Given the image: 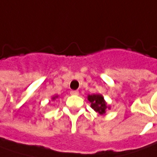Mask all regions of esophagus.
Wrapping results in <instances>:
<instances>
[{"mask_svg":"<svg viewBox=\"0 0 157 157\" xmlns=\"http://www.w3.org/2000/svg\"><path fill=\"white\" fill-rule=\"evenodd\" d=\"M71 95H78V91H71Z\"/></svg>","mask_w":157,"mask_h":157,"instance_id":"34e87169","label":"esophagus"}]
</instances>
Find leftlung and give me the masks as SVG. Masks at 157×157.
I'll list each match as a JSON object with an SVG mask.
<instances>
[{"instance_id":"obj_1","label":"left lung","mask_w":157,"mask_h":157,"mask_svg":"<svg viewBox=\"0 0 157 157\" xmlns=\"http://www.w3.org/2000/svg\"><path fill=\"white\" fill-rule=\"evenodd\" d=\"M88 100L91 102V106L94 110L101 114L105 113L106 109V103L104 100V98L100 94H93L88 96Z\"/></svg>"}]
</instances>
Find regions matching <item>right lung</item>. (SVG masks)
<instances>
[{
    "mask_svg": "<svg viewBox=\"0 0 157 157\" xmlns=\"http://www.w3.org/2000/svg\"><path fill=\"white\" fill-rule=\"evenodd\" d=\"M56 98H57V96H55V97H53V98H52V100H55Z\"/></svg>",
    "mask_w": 157,
    "mask_h": 157,
    "instance_id": "add662e5",
    "label": "right lung"
}]
</instances>
